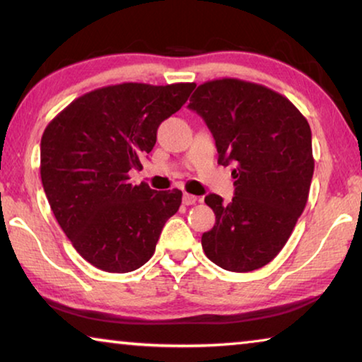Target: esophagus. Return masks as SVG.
Wrapping results in <instances>:
<instances>
[{"instance_id": "obj_1", "label": "esophagus", "mask_w": 362, "mask_h": 362, "mask_svg": "<svg viewBox=\"0 0 362 362\" xmlns=\"http://www.w3.org/2000/svg\"><path fill=\"white\" fill-rule=\"evenodd\" d=\"M196 202H197L196 196L185 192V196H182V204H185V206H192V204H196Z\"/></svg>"}]
</instances>
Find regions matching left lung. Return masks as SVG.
<instances>
[{
  "label": "left lung",
  "mask_w": 362,
  "mask_h": 362,
  "mask_svg": "<svg viewBox=\"0 0 362 362\" xmlns=\"http://www.w3.org/2000/svg\"><path fill=\"white\" fill-rule=\"evenodd\" d=\"M189 109L216 139L218 163L235 165L232 202L206 196L216 225L202 235L204 253L227 271L263 268L305 209L315 166L310 125L286 96L237 78L199 85Z\"/></svg>",
  "instance_id": "left-lung-1"
}]
</instances>
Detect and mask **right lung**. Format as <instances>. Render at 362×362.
I'll use <instances>...</instances> for the list:
<instances>
[{"label":"right lung","instance_id":"obj_1","mask_svg":"<svg viewBox=\"0 0 362 362\" xmlns=\"http://www.w3.org/2000/svg\"><path fill=\"white\" fill-rule=\"evenodd\" d=\"M194 83H122L68 104L40 140V177L57 222L88 263L130 272L155 253L182 192L134 186L129 171L153 150L156 130L180 111Z\"/></svg>","mask_w":362,"mask_h":362}]
</instances>
